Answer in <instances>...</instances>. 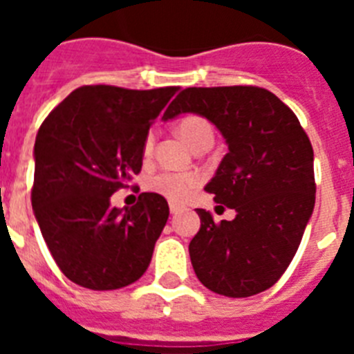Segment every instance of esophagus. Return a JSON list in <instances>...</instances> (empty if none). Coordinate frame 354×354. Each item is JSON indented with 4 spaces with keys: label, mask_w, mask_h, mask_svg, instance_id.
I'll return each mask as SVG.
<instances>
[{
    "label": "esophagus",
    "mask_w": 354,
    "mask_h": 354,
    "mask_svg": "<svg viewBox=\"0 0 354 354\" xmlns=\"http://www.w3.org/2000/svg\"><path fill=\"white\" fill-rule=\"evenodd\" d=\"M180 211H183V207H180V205L170 204V212H171V214H179Z\"/></svg>",
    "instance_id": "1"
}]
</instances>
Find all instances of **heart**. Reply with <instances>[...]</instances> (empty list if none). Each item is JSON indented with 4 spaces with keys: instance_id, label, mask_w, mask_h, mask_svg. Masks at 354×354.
I'll return each instance as SVG.
<instances>
[{
    "instance_id": "1",
    "label": "heart",
    "mask_w": 354,
    "mask_h": 354,
    "mask_svg": "<svg viewBox=\"0 0 354 354\" xmlns=\"http://www.w3.org/2000/svg\"><path fill=\"white\" fill-rule=\"evenodd\" d=\"M177 133L180 138L187 143V145L195 149L198 143L202 142H214V131H212L211 124L205 118L198 117V115H187L177 126ZM154 131H150L145 138V145L143 150L145 154H150L154 149ZM200 184L198 175L195 174H171V171H162V174L150 177L147 187L150 192L158 193V195L165 196L170 202H184L193 195L196 186Z\"/></svg>"
}]
</instances>
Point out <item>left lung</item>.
Here are the masks:
<instances>
[{
    "mask_svg": "<svg viewBox=\"0 0 354 354\" xmlns=\"http://www.w3.org/2000/svg\"><path fill=\"white\" fill-rule=\"evenodd\" d=\"M207 118L228 152L205 189L236 211L216 223L196 209L200 230L189 243L196 277L209 290L248 298L270 289L296 255L315 204L314 150L296 115L259 86L186 88L162 115Z\"/></svg>",
    "mask_w": 354,
    "mask_h": 354,
    "instance_id": "obj_1",
    "label": "left lung"
}]
</instances>
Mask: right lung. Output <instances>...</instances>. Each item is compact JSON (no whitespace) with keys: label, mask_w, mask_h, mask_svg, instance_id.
I'll use <instances>...</instances> for the list:
<instances>
[{"label":"right lung","mask_w":354,"mask_h":354,"mask_svg":"<svg viewBox=\"0 0 354 354\" xmlns=\"http://www.w3.org/2000/svg\"><path fill=\"white\" fill-rule=\"evenodd\" d=\"M177 90L81 86L42 122L31 205L53 259L77 286L120 289L149 268L167 200L142 193L136 205L117 209L111 195L140 174L150 126Z\"/></svg>","instance_id":"add662e5"}]
</instances>
